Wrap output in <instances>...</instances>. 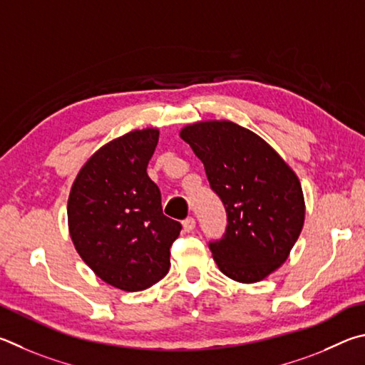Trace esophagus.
Segmentation results:
<instances>
[{
  "instance_id": "obj_1",
  "label": "esophagus",
  "mask_w": 365,
  "mask_h": 365,
  "mask_svg": "<svg viewBox=\"0 0 365 365\" xmlns=\"http://www.w3.org/2000/svg\"><path fill=\"white\" fill-rule=\"evenodd\" d=\"M182 229L184 232H192L195 229V220L192 218V216H189V218H186L182 221Z\"/></svg>"
}]
</instances>
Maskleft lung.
Returning a JSON list of instances; mask_svg holds the SVG:
<instances>
[{
  "mask_svg": "<svg viewBox=\"0 0 365 365\" xmlns=\"http://www.w3.org/2000/svg\"><path fill=\"white\" fill-rule=\"evenodd\" d=\"M179 136L202 160L226 208V232L210 242L216 264L237 282H259L285 263L303 229L298 176L264 139L232 121H199Z\"/></svg>",
  "mask_w": 365,
  "mask_h": 365,
  "instance_id": "obj_1",
  "label": "left lung"
}]
</instances>
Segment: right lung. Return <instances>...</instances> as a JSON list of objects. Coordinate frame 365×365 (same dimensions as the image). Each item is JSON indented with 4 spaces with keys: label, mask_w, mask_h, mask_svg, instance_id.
Masks as SVG:
<instances>
[{
    "label": "right lung",
    "mask_w": 365,
    "mask_h": 365,
    "mask_svg": "<svg viewBox=\"0 0 365 365\" xmlns=\"http://www.w3.org/2000/svg\"><path fill=\"white\" fill-rule=\"evenodd\" d=\"M157 128L134 130L102 145L83 165L67 203L68 232L81 259L106 284L140 292L170 269V248L181 232L166 218L147 165Z\"/></svg>",
    "instance_id": "1"
}]
</instances>
